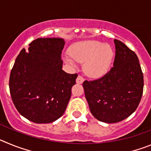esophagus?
<instances>
[{"instance_id": "1", "label": "esophagus", "mask_w": 151, "mask_h": 151, "mask_svg": "<svg viewBox=\"0 0 151 151\" xmlns=\"http://www.w3.org/2000/svg\"><path fill=\"white\" fill-rule=\"evenodd\" d=\"M83 82H84L83 77L81 76H78V77H77V78H76V83L82 84Z\"/></svg>"}]
</instances>
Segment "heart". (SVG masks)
Returning a JSON list of instances; mask_svg holds the SVG:
<instances>
[{"mask_svg":"<svg viewBox=\"0 0 151 151\" xmlns=\"http://www.w3.org/2000/svg\"><path fill=\"white\" fill-rule=\"evenodd\" d=\"M71 56L64 60L72 67H76V61L85 63V73L94 78L101 77L110 69L113 62V50L109 45L94 40L80 41L70 47Z\"/></svg>","mask_w":151,"mask_h":151,"instance_id":"heart-1","label":"heart"}]
</instances>
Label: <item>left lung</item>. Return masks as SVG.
I'll return each mask as SVG.
<instances>
[{"label":"left lung","instance_id":"8db88e82","mask_svg":"<svg viewBox=\"0 0 151 151\" xmlns=\"http://www.w3.org/2000/svg\"><path fill=\"white\" fill-rule=\"evenodd\" d=\"M113 66L105 76L85 81L83 88L90 111L97 120L106 123L120 122L132 115L141 101L144 76L134 51L114 39Z\"/></svg>","mask_w":151,"mask_h":151}]
</instances>
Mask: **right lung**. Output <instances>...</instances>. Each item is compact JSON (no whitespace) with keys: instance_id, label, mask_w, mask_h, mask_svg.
<instances>
[{"instance_id":"add662e5","label":"right lung","mask_w":151,"mask_h":151,"mask_svg":"<svg viewBox=\"0 0 151 151\" xmlns=\"http://www.w3.org/2000/svg\"><path fill=\"white\" fill-rule=\"evenodd\" d=\"M64 45L63 38H37L16 59L9 81L10 95L19 113L32 122L50 123L66 110L78 75L62 69Z\"/></svg>"}]
</instances>
